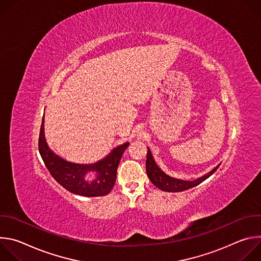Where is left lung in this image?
Segmentation results:
<instances>
[{
    "mask_svg": "<svg viewBox=\"0 0 261 261\" xmlns=\"http://www.w3.org/2000/svg\"><path fill=\"white\" fill-rule=\"evenodd\" d=\"M220 166L217 165L214 169H212L210 172L206 174L194 179V180H184V179H178L175 177H171L167 175L165 172H163L160 167L156 164L152 153L150 151V148L147 147V154H146V161H145V168H146V173L150 180L156 186L157 188H159L162 191L165 192H180L188 190L190 188L195 187V186L201 184L203 180H205L207 177H210Z\"/></svg>",
    "mask_w": 261,
    "mask_h": 261,
    "instance_id": "8db88e82",
    "label": "left lung"
}]
</instances>
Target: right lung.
<instances>
[{"label":"right lung","instance_id":"right-lung-1","mask_svg":"<svg viewBox=\"0 0 261 261\" xmlns=\"http://www.w3.org/2000/svg\"><path fill=\"white\" fill-rule=\"evenodd\" d=\"M129 142L114 148L105 158L94 164L68 162L56 155L48 147L44 136V119L39 134V153L53 177L71 193L97 197L108 194L114 188L117 170ZM91 173H95L92 178Z\"/></svg>","mask_w":261,"mask_h":261}]
</instances>
